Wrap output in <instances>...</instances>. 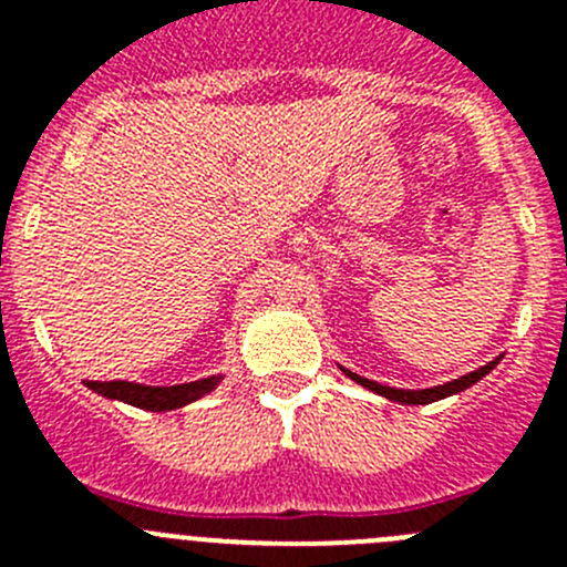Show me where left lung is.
I'll list each match as a JSON object with an SVG mask.
<instances>
[{
  "instance_id": "left-lung-1",
  "label": "left lung",
  "mask_w": 567,
  "mask_h": 567,
  "mask_svg": "<svg viewBox=\"0 0 567 567\" xmlns=\"http://www.w3.org/2000/svg\"><path fill=\"white\" fill-rule=\"evenodd\" d=\"M494 365H497V360H491L488 365H483V369H477V372L465 374V378H457V380H452V383H445V385H434V389H420V392H405V389H392V385H380V383H374V380H369V378H360V374L349 372V369H343V372L349 374V378H352V380H358L360 385H365V389H372V392L383 394V398H389V400H398V403H409V405H425V403H434V400H443V398H449V394H457V392H463V389H468L471 383H477V380H483L485 374H488L491 369H494Z\"/></svg>"
}]
</instances>
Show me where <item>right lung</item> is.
I'll use <instances>...</instances> for the list:
<instances>
[{
    "instance_id": "1",
    "label": "right lung",
    "mask_w": 567,
    "mask_h": 567,
    "mask_svg": "<svg viewBox=\"0 0 567 567\" xmlns=\"http://www.w3.org/2000/svg\"><path fill=\"white\" fill-rule=\"evenodd\" d=\"M218 378H204L195 383L184 385H142V383H127V380H87L93 392L104 394V398L124 400L130 405L147 409V412H169V409H182V405L193 403L202 394L213 392Z\"/></svg>"
}]
</instances>
